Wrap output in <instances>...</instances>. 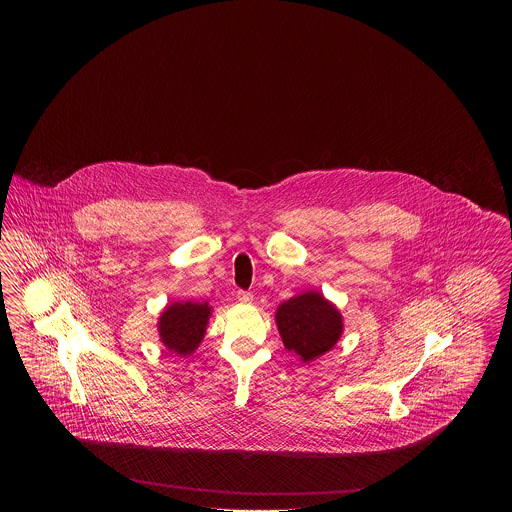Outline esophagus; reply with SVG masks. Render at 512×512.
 I'll use <instances>...</instances> for the list:
<instances>
[{
  "instance_id": "esophagus-1",
  "label": "esophagus",
  "mask_w": 512,
  "mask_h": 512,
  "mask_svg": "<svg viewBox=\"0 0 512 512\" xmlns=\"http://www.w3.org/2000/svg\"><path fill=\"white\" fill-rule=\"evenodd\" d=\"M238 301H240V303H251V301H253V293L240 290V292H238Z\"/></svg>"
}]
</instances>
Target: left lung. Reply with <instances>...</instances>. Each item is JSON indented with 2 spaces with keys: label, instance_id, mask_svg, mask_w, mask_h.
Listing matches in <instances>:
<instances>
[{
  "label": "left lung",
  "instance_id": "left-lung-1",
  "mask_svg": "<svg viewBox=\"0 0 512 512\" xmlns=\"http://www.w3.org/2000/svg\"><path fill=\"white\" fill-rule=\"evenodd\" d=\"M276 324L286 349L305 363L330 351L343 328L338 309L317 292L301 293L282 303L276 311Z\"/></svg>",
  "mask_w": 512,
  "mask_h": 512
}]
</instances>
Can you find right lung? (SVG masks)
I'll return each instance as SVG.
<instances>
[{
  "label": "right lung",
  "mask_w": 512,
  "mask_h": 512,
  "mask_svg": "<svg viewBox=\"0 0 512 512\" xmlns=\"http://www.w3.org/2000/svg\"><path fill=\"white\" fill-rule=\"evenodd\" d=\"M209 315L207 303H174L159 318L161 341L176 355H190L205 336Z\"/></svg>",
  "instance_id": "right-lung-1"
}]
</instances>
